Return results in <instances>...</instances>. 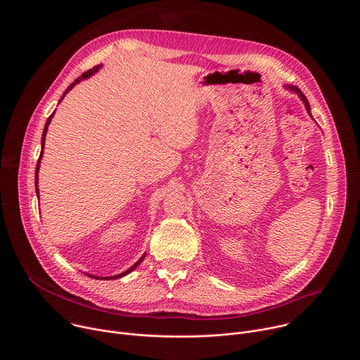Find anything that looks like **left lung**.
Segmentation results:
<instances>
[{
  "instance_id": "8db88e82",
  "label": "left lung",
  "mask_w": 360,
  "mask_h": 360,
  "mask_svg": "<svg viewBox=\"0 0 360 360\" xmlns=\"http://www.w3.org/2000/svg\"><path fill=\"white\" fill-rule=\"evenodd\" d=\"M286 88H288V89H290V91H293V92H296V94L299 95V98L302 99V102H303L304 107H306V111L309 112V115H311V107H309V102H307V99H306V96L302 94V91H300L297 86H293V85H288Z\"/></svg>"
}]
</instances>
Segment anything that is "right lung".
I'll return each mask as SVG.
<instances>
[{
	"label": "right lung",
	"mask_w": 360,
	"mask_h": 360,
	"mask_svg": "<svg viewBox=\"0 0 360 360\" xmlns=\"http://www.w3.org/2000/svg\"><path fill=\"white\" fill-rule=\"evenodd\" d=\"M101 68V65H96V67H94V68H91V70H88L86 72H84L81 77H78L67 89H65V92L63 94V96H61V99H60V102L64 99V96L78 84V82H81L82 79H86L88 77H91V75H94L98 70ZM53 117H54V112L51 114L49 117H48V120H46V122H45V127H44V132H42V136H41V153H39V158H38V162H37V168H35V192H37V196H38V171H39V162H41V157H42V153H44V145H45V135H46V131H48V125H49V122H51V120H53ZM143 258H145V253L142 255V258L138 261V262H135L128 271H125V272H122V274H120V275H115V276H107V278H99V276H94V275H88V276H91V278H94V279H118V278H122V276H125V275H128L129 272H132L142 261H143Z\"/></svg>",
	"instance_id": "add662e5"
}]
</instances>
